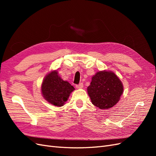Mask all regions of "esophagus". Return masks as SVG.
Returning <instances> with one entry per match:
<instances>
[{"label":"esophagus","instance_id":"obj_1","mask_svg":"<svg viewBox=\"0 0 156 156\" xmlns=\"http://www.w3.org/2000/svg\"><path fill=\"white\" fill-rule=\"evenodd\" d=\"M76 88H82L83 87V83H80L79 84H76Z\"/></svg>","mask_w":156,"mask_h":156}]
</instances>
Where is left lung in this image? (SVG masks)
<instances>
[{"label":"left lung","mask_w":156,"mask_h":156,"mask_svg":"<svg viewBox=\"0 0 156 156\" xmlns=\"http://www.w3.org/2000/svg\"><path fill=\"white\" fill-rule=\"evenodd\" d=\"M123 84L115 73L98 72L92 77L87 92L94 105L100 109L109 108L119 102L123 94Z\"/></svg>","instance_id":"left-lung-1"}]
</instances>
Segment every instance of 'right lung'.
Listing matches in <instances>:
<instances>
[{
    "label": "right lung",
    "instance_id": "right-lung-1",
    "mask_svg": "<svg viewBox=\"0 0 156 156\" xmlns=\"http://www.w3.org/2000/svg\"><path fill=\"white\" fill-rule=\"evenodd\" d=\"M41 94L45 100L55 106H63L74 90V87L64 81L53 70L45 77L41 84Z\"/></svg>",
    "mask_w": 156,
    "mask_h": 156
}]
</instances>
